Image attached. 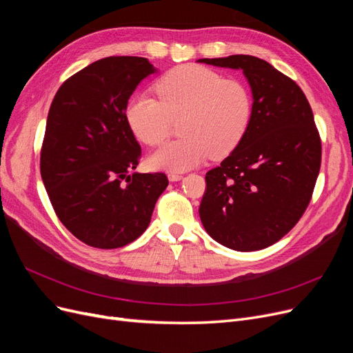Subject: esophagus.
<instances>
[{
	"instance_id": "1",
	"label": "esophagus",
	"mask_w": 353,
	"mask_h": 353,
	"mask_svg": "<svg viewBox=\"0 0 353 353\" xmlns=\"http://www.w3.org/2000/svg\"><path fill=\"white\" fill-rule=\"evenodd\" d=\"M168 178H169V181H172V183H175V181H179V179H183V174H176V172H169V174H168Z\"/></svg>"
}]
</instances>
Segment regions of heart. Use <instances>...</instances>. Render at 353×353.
I'll return each mask as SVG.
<instances>
[{"instance_id": "1", "label": "heart", "mask_w": 353, "mask_h": 353, "mask_svg": "<svg viewBox=\"0 0 353 353\" xmlns=\"http://www.w3.org/2000/svg\"><path fill=\"white\" fill-rule=\"evenodd\" d=\"M159 100L138 95L126 105V121L138 140L157 145L169 134L172 119L183 116L179 140L148 157L154 169L184 172L209 156L222 159L236 150L253 116L250 91L237 79L197 65L170 69L156 82Z\"/></svg>"}]
</instances>
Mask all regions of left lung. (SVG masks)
Wrapping results in <instances>:
<instances>
[{"label": "left lung", "mask_w": 353, "mask_h": 353, "mask_svg": "<svg viewBox=\"0 0 353 353\" xmlns=\"http://www.w3.org/2000/svg\"><path fill=\"white\" fill-rule=\"evenodd\" d=\"M197 61L241 70L253 99L248 134L206 174L201 223L228 249H265L296 225L311 201L321 166L312 109L301 87L262 59L236 54Z\"/></svg>", "instance_id": "obj_1"}]
</instances>
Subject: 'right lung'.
<instances>
[{
	"mask_svg": "<svg viewBox=\"0 0 353 353\" xmlns=\"http://www.w3.org/2000/svg\"><path fill=\"white\" fill-rule=\"evenodd\" d=\"M154 72L144 57H105L74 73L51 103L42 183L63 225L92 248L117 249L140 237L169 184L162 172L131 174L141 147L126 105Z\"/></svg>",
	"mask_w": 353,
	"mask_h": 353,
	"instance_id": "1",
	"label": "right lung"
}]
</instances>
